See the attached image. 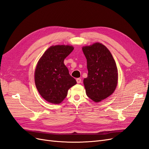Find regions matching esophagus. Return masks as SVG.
<instances>
[{"label": "esophagus", "instance_id": "obj_1", "mask_svg": "<svg viewBox=\"0 0 149 149\" xmlns=\"http://www.w3.org/2000/svg\"><path fill=\"white\" fill-rule=\"evenodd\" d=\"M76 81H77V84H80L81 81V79L78 78V79H76Z\"/></svg>", "mask_w": 149, "mask_h": 149}]
</instances>
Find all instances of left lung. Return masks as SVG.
I'll return each mask as SVG.
<instances>
[{
    "label": "left lung",
    "mask_w": 149,
    "mask_h": 149,
    "mask_svg": "<svg viewBox=\"0 0 149 149\" xmlns=\"http://www.w3.org/2000/svg\"><path fill=\"white\" fill-rule=\"evenodd\" d=\"M87 59L88 76L84 80L86 94L95 102L111 95L116 88L118 69L111 52L102 43L82 47Z\"/></svg>",
    "instance_id": "1"
}]
</instances>
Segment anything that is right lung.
Wrapping results in <instances>:
<instances>
[{
  "label": "right lung",
  "mask_w": 149,
  "mask_h": 149,
  "mask_svg": "<svg viewBox=\"0 0 149 149\" xmlns=\"http://www.w3.org/2000/svg\"><path fill=\"white\" fill-rule=\"evenodd\" d=\"M73 50L72 46H52L38 62L35 85L41 97L49 103H61L67 97L68 90L77 84L64 64V59Z\"/></svg>",
  "instance_id": "add662e5"
}]
</instances>
